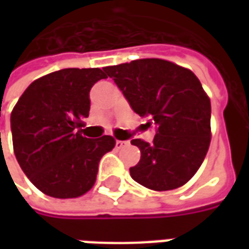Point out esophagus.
<instances>
[{
	"label": "esophagus",
	"mask_w": 249,
	"mask_h": 249,
	"mask_svg": "<svg viewBox=\"0 0 249 249\" xmlns=\"http://www.w3.org/2000/svg\"><path fill=\"white\" fill-rule=\"evenodd\" d=\"M125 145H128V141H123V140H116V148H124Z\"/></svg>",
	"instance_id": "esophagus-1"
}]
</instances>
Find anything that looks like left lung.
I'll return each instance as SVG.
<instances>
[{"mask_svg": "<svg viewBox=\"0 0 249 249\" xmlns=\"http://www.w3.org/2000/svg\"><path fill=\"white\" fill-rule=\"evenodd\" d=\"M130 108L155 125L153 142L130 141L141 152L132 178L153 191L184 185L203 164L211 142V101L189 69L159 58L104 68Z\"/></svg>", "mask_w": 249, "mask_h": 249, "instance_id": "1", "label": "left lung"}]
</instances>
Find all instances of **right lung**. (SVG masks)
<instances>
[{
    "mask_svg": "<svg viewBox=\"0 0 249 249\" xmlns=\"http://www.w3.org/2000/svg\"><path fill=\"white\" fill-rule=\"evenodd\" d=\"M105 73L68 68L36 80L10 114L16 159L36 188L48 196L73 198L96 181L98 162L116 141L88 139L76 130L89 116V92Z\"/></svg>",
    "mask_w": 249,
    "mask_h": 249,
    "instance_id": "obj_1",
    "label": "right lung"
}]
</instances>
